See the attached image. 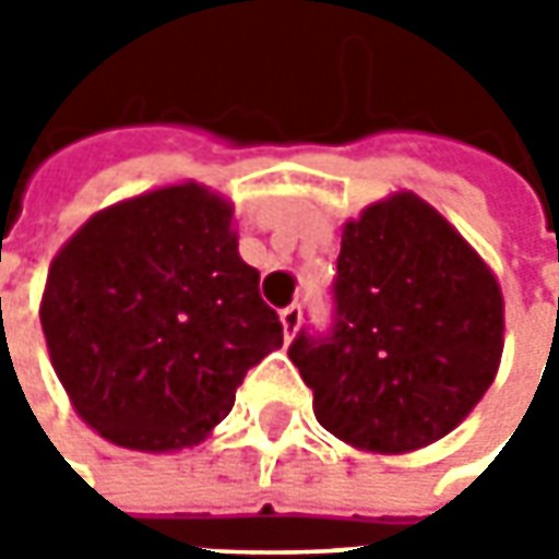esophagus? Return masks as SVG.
Segmentation results:
<instances>
[{"instance_id":"esophagus-1","label":"esophagus","mask_w":559,"mask_h":559,"mask_svg":"<svg viewBox=\"0 0 559 559\" xmlns=\"http://www.w3.org/2000/svg\"><path fill=\"white\" fill-rule=\"evenodd\" d=\"M280 320H283V333L286 338L298 333V326H301V305H289V308H283L280 311Z\"/></svg>"}]
</instances>
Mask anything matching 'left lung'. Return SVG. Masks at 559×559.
I'll return each instance as SVG.
<instances>
[{
  "label": "left lung",
  "instance_id": "1",
  "mask_svg": "<svg viewBox=\"0 0 559 559\" xmlns=\"http://www.w3.org/2000/svg\"><path fill=\"white\" fill-rule=\"evenodd\" d=\"M330 295L333 323L301 326L289 357L335 439L414 451L448 436L495 382L498 280L417 195H392L345 226Z\"/></svg>",
  "mask_w": 559,
  "mask_h": 559
}]
</instances>
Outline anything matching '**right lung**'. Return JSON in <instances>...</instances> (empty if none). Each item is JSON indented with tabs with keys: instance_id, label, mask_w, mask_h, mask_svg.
I'll list each match as a JSON object with an SVG mask.
<instances>
[{
	"instance_id": "1",
	"label": "right lung",
	"mask_w": 559,
	"mask_h": 559,
	"mask_svg": "<svg viewBox=\"0 0 559 559\" xmlns=\"http://www.w3.org/2000/svg\"><path fill=\"white\" fill-rule=\"evenodd\" d=\"M229 221L202 186H167L96 214L49 267L39 320L55 373L120 448L202 441L283 345Z\"/></svg>"
}]
</instances>
